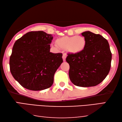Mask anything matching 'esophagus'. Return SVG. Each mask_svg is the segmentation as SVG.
<instances>
[{
	"label": "esophagus",
	"instance_id": "1",
	"mask_svg": "<svg viewBox=\"0 0 122 122\" xmlns=\"http://www.w3.org/2000/svg\"><path fill=\"white\" fill-rule=\"evenodd\" d=\"M66 57H67V54H66V53H63V55H62V59H63V61H66Z\"/></svg>",
	"mask_w": 122,
	"mask_h": 122
}]
</instances>
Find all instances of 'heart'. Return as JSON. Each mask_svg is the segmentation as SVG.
Masks as SVG:
<instances>
[{
	"mask_svg": "<svg viewBox=\"0 0 122 122\" xmlns=\"http://www.w3.org/2000/svg\"><path fill=\"white\" fill-rule=\"evenodd\" d=\"M57 46L63 49H67L72 54H78L85 49L86 41L83 36H74L64 37L56 41Z\"/></svg>",
	"mask_w": 122,
	"mask_h": 122,
	"instance_id": "heart-1",
	"label": "heart"
}]
</instances>
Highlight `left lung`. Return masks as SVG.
<instances>
[{"mask_svg": "<svg viewBox=\"0 0 122 122\" xmlns=\"http://www.w3.org/2000/svg\"><path fill=\"white\" fill-rule=\"evenodd\" d=\"M81 35L86 47L78 54L68 53L66 61L70 66L69 76L74 85L81 87L94 86L101 83L109 73L112 52L107 40L90 31Z\"/></svg>", "mask_w": 122, "mask_h": 122, "instance_id": "obj_1", "label": "left lung"}]
</instances>
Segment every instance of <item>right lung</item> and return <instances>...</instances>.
<instances>
[{
  "label": "right lung",
  "instance_id": "add662e5",
  "mask_svg": "<svg viewBox=\"0 0 122 122\" xmlns=\"http://www.w3.org/2000/svg\"><path fill=\"white\" fill-rule=\"evenodd\" d=\"M52 35L43 31L26 33L15 42L10 59L12 76L28 90L40 91L52 85L63 62L62 54L50 52Z\"/></svg>",
  "mask_w": 122,
  "mask_h": 122
}]
</instances>
